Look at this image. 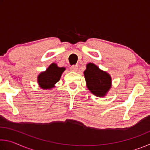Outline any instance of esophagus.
Wrapping results in <instances>:
<instances>
[{
	"mask_svg": "<svg viewBox=\"0 0 150 150\" xmlns=\"http://www.w3.org/2000/svg\"><path fill=\"white\" fill-rule=\"evenodd\" d=\"M70 69L73 71H77V70L78 69V65H73L70 67Z\"/></svg>",
	"mask_w": 150,
	"mask_h": 150,
	"instance_id": "esophagus-1",
	"label": "esophagus"
}]
</instances>
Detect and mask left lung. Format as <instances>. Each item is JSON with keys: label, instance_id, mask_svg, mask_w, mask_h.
<instances>
[{"label": "left lung", "instance_id": "obj_1", "mask_svg": "<svg viewBox=\"0 0 150 150\" xmlns=\"http://www.w3.org/2000/svg\"><path fill=\"white\" fill-rule=\"evenodd\" d=\"M84 75L88 89L93 95L103 97L107 94L112 85L111 77L108 73L100 70L94 63H89L87 65Z\"/></svg>", "mask_w": 150, "mask_h": 150}]
</instances>
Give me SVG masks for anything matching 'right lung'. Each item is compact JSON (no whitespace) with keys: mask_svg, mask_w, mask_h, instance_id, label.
<instances>
[{"mask_svg":"<svg viewBox=\"0 0 150 150\" xmlns=\"http://www.w3.org/2000/svg\"><path fill=\"white\" fill-rule=\"evenodd\" d=\"M65 68L59 67L55 63L51 64L45 71L42 72L38 77V83L43 89H50L59 81Z\"/></svg>","mask_w":150,"mask_h":150,"instance_id":"1","label":"right lung"}]
</instances>
